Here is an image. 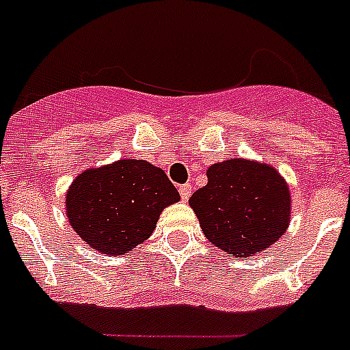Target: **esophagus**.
Listing matches in <instances>:
<instances>
[{"instance_id": "esophagus-1", "label": "esophagus", "mask_w": 350, "mask_h": 350, "mask_svg": "<svg viewBox=\"0 0 350 350\" xmlns=\"http://www.w3.org/2000/svg\"><path fill=\"white\" fill-rule=\"evenodd\" d=\"M180 198H182V202H187L191 196V191H193V187H191V184H184L180 185Z\"/></svg>"}]
</instances>
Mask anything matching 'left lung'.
Returning <instances> with one entry per match:
<instances>
[{"label": "left lung", "mask_w": 350, "mask_h": 350, "mask_svg": "<svg viewBox=\"0 0 350 350\" xmlns=\"http://www.w3.org/2000/svg\"><path fill=\"white\" fill-rule=\"evenodd\" d=\"M206 177V185L193 193L189 205L213 245L249 258L286 233L291 194L273 166L237 157L212 165Z\"/></svg>", "instance_id": "obj_1"}]
</instances>
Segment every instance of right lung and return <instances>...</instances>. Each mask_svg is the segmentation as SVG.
Returning a JSON list of instances; mask_svg holds the SVG:
<instances>
[{"label":"right lung","instance_id":"1","mask_svg":"<svg viewBox=\"0 0 350 350\" xmlns=\"http://www.w3.org/2000/svg\"><path fill=\"white\" fill-rule=\"evenodd\" d=\"M180 194L166 173L144 159L85 170L66 194V215L91 249L120 256L145 242L161 212Z\"/></svg>","mask_w":350,"mask_h":350}]
</instances>
